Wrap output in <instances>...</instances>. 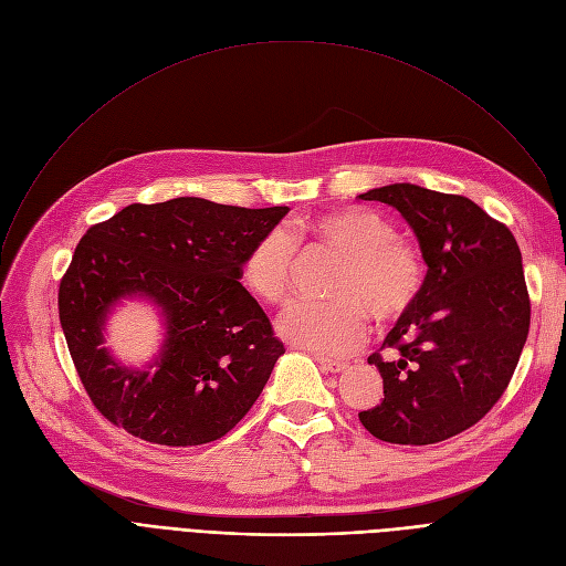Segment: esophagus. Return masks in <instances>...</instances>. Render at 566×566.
<instances>
[{
    "label": "esophagus",
    "mask_w": 566,
    "mask_h": 566,
    "mask_svg": "<svg viewBox=\"0 0 566 566\" xmlns=\"http://www.w3.org/2000/svg\"><path fill=\"white\" fill-rule=\"evenodd\" d=\"M318 367L325 371V374H342L348 365L346 363H339V360H331V358H316Z\"/></svg>",
    "instance_id": "obj_1"
}]
</instances>
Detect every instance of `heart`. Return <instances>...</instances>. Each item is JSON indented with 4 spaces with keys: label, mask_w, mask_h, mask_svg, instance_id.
I'll return each mask as SVG.
<instances>
[{
    "label": "heart",
    "mask_w": 566,
    "mask_h": 566,
    "mask_svg": "<svg viewBox=\"0 0 566 566\" xmlns=\"http://www.w3.org/2000/svg\"><path fill=\"white\" fill-rule=\"evenodd\" d=\"M339 256L333 301H305L280 316L286 342L318 355H346L367 337V312L395 323L412 312L427 284V261L412 241L369 208H331L261 233L241 263V280L265 305L291 295L298 248Z\"/></svg>",
    "instance_id": "obj_1"
}]
</instances>
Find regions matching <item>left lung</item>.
Listing matches in <instances>:
<instances>
[{
  "instance_id": "8db88e82",
  "label": "left lung",
  "mask_w": 566,
  "mask_h": 566,
  "mask_svg": "<svg viewBox=\"0 0 566 566\" xmlns=\"http://www.w3.org/2000/svg\"><path fill=\"white\" fill-rule=\"evenodd\" d=\"M395 206L427 261L418 305L371 353L382 399L358 412L385 442L433 444L497 403L514 376L530 331V295L514 233L461 195L392 184L360 195Z\"/></svg>"
}]
</instances>
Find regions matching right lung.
Returning a JSON list of instances; mask_svg holds the SVG:
<instances>
[{
	"label": "right lung",
	"mask_w": 566,
	"mask_h": 566,
	"mask_svg": "<svg viewBox=\"0 0 566 566\" xmlns=\"http://www.w3.org/2000/svg\"><path fill=\"white\" fill-rule=\"evenodd\" d=\"M286 213L178 197L130 203L88 227L59 284V321L105 420L146 442L192 448L245 418L284 344L241 284V263ZM128 294L154 300L168 325L161 358L144 373L99 346L106 312Z\"/></svg>",
	"instance_id": "add662e5"
}]
</instances>
